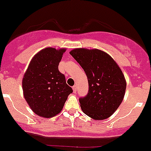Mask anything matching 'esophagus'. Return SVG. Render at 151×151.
Wrapping results in <instances>:
<instances>
[{"instance_id": "1", "label": "esophagus", "mask_w": 151, "mask_h": 151, "mask_svg": "<svg viewBox=\"0 0 151 151\" xmlns=\"http://www.w3.org/2000/svg\"><path fill=\"white\" fill-rule=\"evenodd\" d=\"M72 88H73V91H74V93H76V91H77V86H74L72 87Z\"/></svg>"}]
</instances>
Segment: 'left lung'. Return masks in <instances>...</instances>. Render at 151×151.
Here are the masks:
<instances>
[{"label":"left lung","instance_id":"obj_1","mask_svg":"<svg viewBox=\"0 0 151 151\" xmlns=\"http://www.w3.org/2000/svg\"><path fill=\"white\" fill-rule=\"evenodd\" d=\"M70 54L88 78V94L79 100L83 112L94 120L109 118L125 95L127 83L122 69L108 53L99 49L75 48Z\"/></svg>","mask_w":151,"mask_h":151}]
</instances>
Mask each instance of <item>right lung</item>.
Returning a JSON list of instances; mask_svg holds the SVG:
<instances>
[{"instance_id": "1", "label": "right lung", "mask_w": 151, "mask_h": 151, "mask_svg": "<svg viewBox=\"0 0 151 151\" xmlns=\"http://www.w3.org/2000/svg\"><path fill=\"white\" fill-rule=\"evenodd\" d=\"M66 48L46 47L33 56L22 79L24 97L35 114L51 118L60 113L73 90L59 63Z\"/></svg>"}]
</instances>
